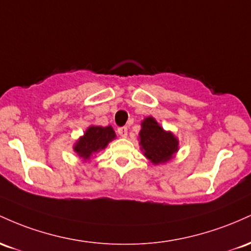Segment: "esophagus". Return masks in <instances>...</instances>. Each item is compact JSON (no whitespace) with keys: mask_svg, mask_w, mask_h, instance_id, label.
<instances>
[{"mask_svg":"<svg viewBox=\"0 0 251 251\" xmlns=\"http://www.w3.org/2000/svg\"><path fill=\"white\" fill-rule=\"evenodd\" d=\"M117 133L121 137H126V135H128V128L126 126H121V128H118Z\"/></svg>","mask_w":251,"mask_h":251,"instance_id":"esophagus-1","label":"esophagus"}]
</instances>
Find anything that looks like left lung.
I'll return each mask as SVG.
<instances>
[{"mask_svg": "<svg viewBox=\"0 0 251 251\" xmlns=\"http://www.w3.org/2000/svg\"><path fill=\"white\" fill-rule=\"evenodd\" d=\"M140 140L145 155L155 165L168 161L178 151V140L163 130L153 117H147L142 122Z\"/></svg>", "mask_w": 251, "mask_h": 251, "instance_id": "8db88e82", "label": "left lung"}]
</instances>
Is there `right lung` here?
<instances>
[{
	"mask_svg": "<svg viewBox=\"0 0 251 251\" xmlns=\"http://www.w3.org/2000/svg\"><path fill=\"white\" fill-rule=\"evenodd\" d=\"M115 137L116 134L111 126H90L84 136L75 143V151L83 159H89L90 155L105 148Z\"/></svg>",
	"mask_w": 251,
	"mask_h": 251,
	"instance_id": "right-lung-1",
	"label": "right lung"
}]
</instances>
